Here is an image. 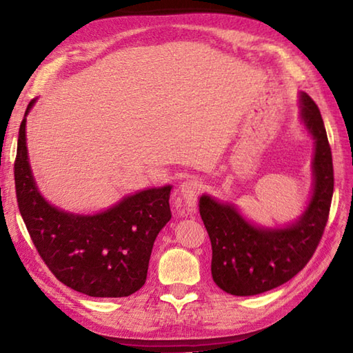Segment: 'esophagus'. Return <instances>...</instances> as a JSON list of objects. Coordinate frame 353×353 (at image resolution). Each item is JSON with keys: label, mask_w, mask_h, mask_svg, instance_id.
Wrapping results in <instances>:
<instances>
[{"label": "esophagus", "mask_w": 353, "mask_h": 353, "mask_svg": "<svg viewBox=\"0 0 353 353\" xmlns=\"http://www.w3.org/2000/svg\"><path fill=\"white\" fill-rule=\"evenodd\" d=\"M201 188H203V185L197 179H188V181L179 185V196L182 197L186 206H194L197 201V197L200 196Z\"/></svg>", "instance_id": "1"}]
</instances>
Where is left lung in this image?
<instances>
[{
	"label": "left lung",
	"instance_id": "1",
	"mask_svg": "<svg viewBox=\"0 0 353 353\" xmlns=\"http://www.w3.org/2000/svg\"><path fill=\"white\" fill-rule=\"evenodd\" d=\"M301 103L302 121L316 139L314 191L301 219L281 229L256 228L235 206L200 197V215L212 245V279L229 294L254 296L288 282L308 264L325 232L334 194L331 145L317 104L305 92Z\"/></svg>",
	"mask_w": 353,
	"mask_h": 353
}]
</instances>
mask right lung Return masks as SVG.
Here are the masks:
<instances>
[{"label": "right lung", "mask_w": 353, "mask_h": 353, "mask_svg": "<svg viewBox=\"0 0 353 353\" xmlns=\"http://www.w3.org/2000/svg\"><path fill=\"white\" fill-rule=\"evenodd\" d=\"M34 100L28 103L26 115ZM18 208L50 272L66 287L92 297H125L147 279L154 239L171 219V186L133 194L95 215L51 206L36 188L22 119L14 159Z\"/></svg>", "instance_id": "right-lung-1"}]
</instances>
